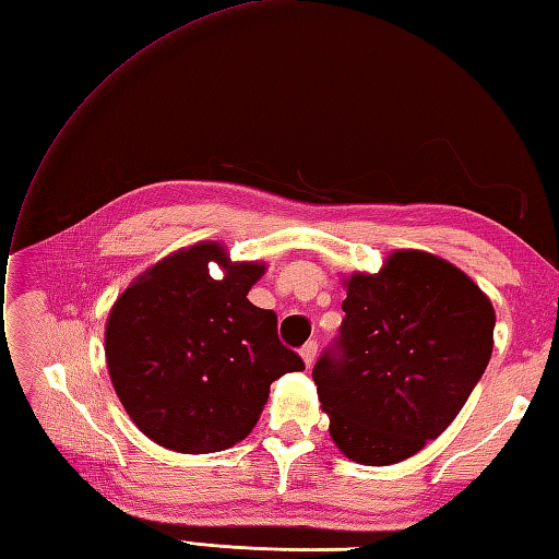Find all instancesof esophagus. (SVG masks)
<instances>
[{"label":"esophagus","instance_id":"34e87169","mask_svg":"<svg viewBox=\"0 0 559 559\" xmlns=\"http://www.w3.org/2000/svg\"><path fill=\"white\" fill-rule=\"evenodd\" d=\"M301 356H304V364L311 368L313 366V361H316V356H318V342H306L304 346H301Z\"/></svg>","mask_w":559,"mask_h":559}]
</instances>
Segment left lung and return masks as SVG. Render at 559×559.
<instances>
[{"instance_id": "1", "label": "left lung", "mask_w": 559, "mask_h": 559, "mask_svg": "<svg viewBox=\"0 0 559 559\" xmlns=\"http://www.w3.org/2000/svg\"><path fill=\"white\" fill-rule=\"evenodd\" d=\"M342 311L313 366L330 436L358 464L402 462L474 392L492 354V304L448 260L396 251L378 275H352Z\"/></svg>"}]
</instances>
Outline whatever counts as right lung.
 <instances>
[{"mask_svg":"<svg viewBox=\"0 0 559 559\" xmlns=\"http://www.w3.org/2000/svg\"><path fill=\"white\" fill-rule=\"evenodd\" d=\"M215 259L226 277L215 281ZM260 263H229L219 243H195L135 280L105 330L109 378L147 438L207 454L243 440L270 384L304 370L277 337V316L246 299Z\"/></svg>","mask_w":559,"mask_h":559,"instance_id":"right-lung-1","label":"right lung"}]
</instances>
